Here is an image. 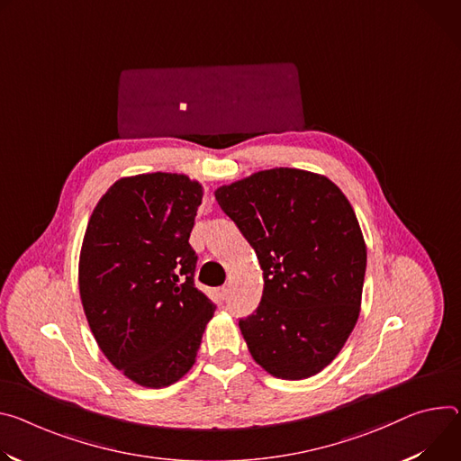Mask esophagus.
Masks as SVG:
<instances>
[{
    "mask_svg": "<svg viewBox=\"0 0 461 461\" xmlns=\"http://www.w3.org/2000/svg\"><path fill=\"white\" fill-rule=\"evenodd\" d=\"M228 294H230V286H228V285H224V286L219 288V298H221V300H226Z\"/></svg>",
    "mask_w": 461,
    "mask_h": 461,
    "instance_id": "obj_1",
    "label": "esophagus"
}]
</instances>
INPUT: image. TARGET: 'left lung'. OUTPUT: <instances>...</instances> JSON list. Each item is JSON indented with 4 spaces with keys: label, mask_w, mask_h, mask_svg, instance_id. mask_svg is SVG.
Returning <instances> with one entry per match:
<instances>
[{
    "label": "left lung",
    "mask_w": 461,
    "mask_h": 461,
    "mask_svg": "<svg viewBox=\"0 0 461 461\" xmlns=\"http://www.w3.org/2000/svg\"><path fill=\"white\" fill-rule=\"evenodd\" d=\"M256 249L263 298L239 327L254 360L285 381L329 366L358 320L366 242L346 194L327 176L276 167L215 191Z\"/></svg>",
    "instance_id": "left-lung-1"
}]
</instances>
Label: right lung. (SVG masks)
<instances>
[{"mask_svg": "<svg viewBox=\"0 0 461 461\" xmlns=\"http://www.w3.org/2000/svg\"><path fill=\"white\" fill-rule=\"evenodd\" d=\"M203 189L176 173L117 180L97 202L78 258V290L104 357L145 388L193 367L215 305L194 286L189 244Z\"/></svg>", "mask_w": 461, "mask_h": 461, "instance_id": "add662e5", "label": "right lung"}]
</instances>
